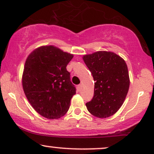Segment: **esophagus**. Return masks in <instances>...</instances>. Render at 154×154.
Segmentation results:
<instances>
[{
    "label": "esophagus",
    "mask_w": 154,
    "mask_h": 154,
    "mask_svg": "<svg viewBox=\"0 0 154 154\" xmlns=\"http://www.w3.org/2000/svg\"><path fill=\"white\" fill-rule=\"evenodd\" d=\"M82 86V84H79V85H77V89H78V91H81Z\"/></svg>",
    "instance_id": "esophagus-1"
}]
</instances>
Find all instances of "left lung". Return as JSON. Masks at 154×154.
<instances>
[{"label":"left lung","mask_w":154,"mask_h":154,"mask_svg":"<svg viewBox=\"0 0 154 154\" xmlns=\"http://www.w3.org/2000/svg\"><path fill=\"white\" fill-rule=\"evenodd\" d=\"M83 59L96 82L94 97L86 103L88 111L98 118L111 116L119 109L128 91L127 65L110 51H97Z\"/></svg>","instance_id":"1"}]
</instances>
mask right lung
Listing matches in <instances>:
<instances>
[{
  "instance_id": "right-lung-1",
  "label": "right lung",
  "mask_w": 154,
  "mask_h": 154,
  "mask_svg": "<svg viewBox=\"0 0 154 154\" xmlns=\"http://www.w3.org/2000/svg\"><path fill=\"white\" fill-rule=\"evenodd\" d=\"M73 55L54 46L39 47L26 60L22 77L23 91L34 109L49 119L68 111L76 88L66 66Z\"/></svg>"
}]
</instances>
